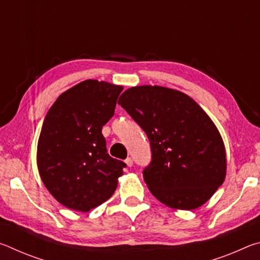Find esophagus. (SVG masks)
<instances>
[{
    "mask_svg": "<svg viewBox=\"0 0 260 260\" xmlns=\"http://www.w3.org/2000/svg\"><path fill=\"white\" fill-rule=\"evenodd\" d=\"M125 162H126V165L128 166V167H132V166H133V159H132L131 157L127 158V159L125 160Z\"/></svg>",
    "mask_w": 260,
    "mask_h": 260,
    "instance_id": "obj_1",
    "label": "esophagus"
}]
</instances>
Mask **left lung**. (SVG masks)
<instances>
[{"label": "left lung", "instance_id": "1", "mask_svg": "<svg viewBox=\"0 0 260 260\" xmlns=\"http://www.w3.org/2000/svg\"><path fill=\"white\" fill-rule=\"evenodd\" d=\"M150 141L143 170L149 190L172 209L203 205L226 177V151L210 117L188 95L160 86L132 87L118 101Z\"/></svg>", "mask_w": 260, "mask_h": 260}]
</instances>
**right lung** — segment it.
Masks as SVG:
<instances>
[{
    "mask_svg": "<svg viewBox=\"0 0 260 260\" xmlns=\"http://www.w3.org/2000/svg\"><path fill=\"white\" fill-rule=\"evenodd\" d=\"M122 86L85 80L49 109L38 142L40 177L55 200L81 212L113 195L124 161L108 153L102 127L111 119Z\"/></svg>",
    "mask_w": 260,
    "mask_h": 260,
    "instance_id": "obj_1",
    "label": "right lung"
}]
</instances>
